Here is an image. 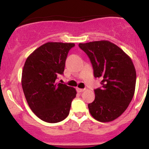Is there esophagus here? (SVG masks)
<instances>
[{
    "mask_svg": "<svg viewBox=\"0 0 149 149\" xmlns=\"http://www.w3.org/2000/svg\"><path fill=\"white\" fill-rule=\"evenodd\" d=\"M76 90H77L78 92H79V93H80V92H84V91L85 90V89H80V88H77V89H76Z\"/></svg>",
    "mask_w": 149,
    "mask_h": 149,
    "instance_id": "esophagus-1",
    "label": "esophagus"
}]
</instances>
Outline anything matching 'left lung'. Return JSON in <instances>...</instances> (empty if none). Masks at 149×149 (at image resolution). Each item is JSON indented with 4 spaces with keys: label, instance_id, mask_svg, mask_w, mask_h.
<instances>
[{
    "label": "left lung",
    "instance_id": "obj_1",
    "mask_svg": "<svg viewBox=\"0 0 149 149\" xmlns=\"http://www.w3.org/2000/svg\"><path fill=\"white\" fill-rule=\"evenodd\" d=\"M90 60L95 78H101L102 87L95 89V100L88 104L94 119L113 121L130 103L135 89L136 71L130 57L108 41L79 44Z\"/></svg>",
    "mask_w": 149,
    "mask_h": 149
}]
</instances>
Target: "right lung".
Instances as JSON below:
<instances>
[{
  "label": "right lung",
  "instance_id": "1",
  "mask_svg": "<svg viewBox=\"0 0 149 149\" xmlns=\"http://www.w3.org/2000/svg\"><path fill=\"white\" fill-rule=\"evenodd\" d=\"M73 43L48 42L36 49L26 60L22 86L28 105L41 120L57 123L69 114L76 91L56 82L63 74L68 52Z\"/></svg>",
  "mask_w": 149,
  "mask_h": 149
}]
</instances>
